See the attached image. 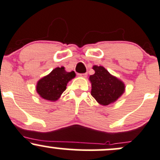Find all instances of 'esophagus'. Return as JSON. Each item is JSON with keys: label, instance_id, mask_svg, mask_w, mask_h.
<instances>
[{"label": "esophagus", "instance_id": "obj_1", "mask_svg": "<svg viewBox=\"0 0 160 160\" xmlns=\"http://www.w3.org/2000/svg\"><path fill=\"white\" fill-rule=\"evenodd\" d=\"M87 75H88L87 73H83V74H78V75L80 77H86Z\"/></svg>", "mask_w": 160, "mask_h": 160}]
</instances>
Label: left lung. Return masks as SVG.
<instances>
[{"label": "left lung", "mask_w": 160, "mask_h": 160, "mask_svg": "<svg viewBox=\"0 0 160 160\" xmlns=\"http://www.w3.org/2000/svg\"><path fill=\"white\" fill-rule=\"evenodd\" d=\"M92 68L95 70V74L89 77L92 97L102 105L116 102L124 93V83L112 75L104 67L94 65Z\"/></svg>", "instance_id": "8db88e82"}]
</instances>
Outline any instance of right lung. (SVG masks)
Segmentation results:
<instances>
[{
  "instance_id": "1",
  "label": "right lung",
  "mask_w": 160,
  "mask_h": 160,
  "mask_svg": "<svg viewBox=\"0 0 160 160\" xmlns=\"http://www.w3.org/2000/svg\"><path fill=\"white\" fill-rule=\"evenodd\" d=\"M75 77L74 71L68 72L64 67H58L38 82L36 91L44 99L56 101L66 89L67 83Z\"/></svg>"
}]
</instances>
